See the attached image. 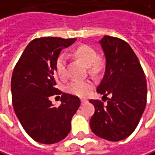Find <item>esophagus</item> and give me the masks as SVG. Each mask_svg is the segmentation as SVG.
Wrapping results in <instances>:
<instances>
[{
	"mask_svg": "<svg viewBox=\"0 0 155 155\" xmlns=\"http://www.w3.org/2000/svg\"><path fill=\"white\" fill-rule=\"evenodd\" d=\"M81 104H84V103L87 102V100L86 99H81Z\"/></svg>",
	"mask_w": 155,
	"mask_h": 155,
	"instance_id": "obj_1",
	"label": "esophagus"
}]
</instances>
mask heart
Here are the masks:
<instances>
[{"label":"heart","mask_w":155,"mask_h":155,"mask_svg":"<svg viewBox=\"0 0 155 155\" xmlns=\"http://www.w3.org/2000/svg\"><path fill=\"white\" fill-rule=\"evenodd\" d=\"M73 56L82 61L92 74H98L104 67V63L101 59L97 58V52L92 47L87 44H81L74 49L72 52ZM55 68L58 75L60 78L66 76V59L64 55H60L55 64ZM93 89V83L90 81L74 80L67 86L66 91L78 97H86Z\"/></svg>","instance_id":"1"}]
</instances>
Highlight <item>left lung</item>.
I'll use <instances>...</instances> for the list:
<instances>
[{"mask_svg":"<svg viewBox=\"0 0 155 155\" xmlns=\"http://www.w3.org/2000/svg\"><path fill=\"white\" fill-rule=\"evenodd\" d=\"M106 56V72L97 91L107 104L91 99L95 113L92 132L108 141L128 137L137 128L147 106V79L131 47L123 40L105 35L99 41Z\"/></svg>","mask_w":155,"mask_h":155,"instance_id":"left-lung-1","label":"left lung"}]
</instances>
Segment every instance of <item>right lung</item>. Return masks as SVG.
I'll return each instance as SVG.
<instances>
[{"mask_svg": "<svg viewBox=\"0 0 155 155\" xmlns=\"http://www.w3.org/2000/svg\"><path fill=\"white\" fill-rule=\"evenodd\" d=\"M74 39L41 37L33 40L14 67L11 77L12 105L25 132L41 144L58 143L69 134L71 120L81 101L74 95L55 88V64L60 51ZM61 95L55 107L48 98Z\"/></svg>", "mask_w": 155, "mask_h": 155, "instance_id": "1", "label": "right lung"}]
</instances>
